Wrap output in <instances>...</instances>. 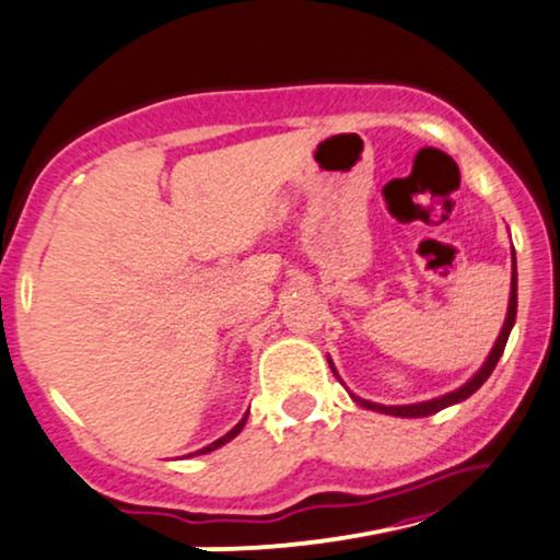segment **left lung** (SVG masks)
I'll return each instance as SVG.
<instances>
[{
	"instance_id": "left-lung-1",
	"label": "left lung",
	"mask_w": 560,
	"mask_h": 560,
	"mask_svg": "<svg viewBox=\"0 0 560 560\" xmlns=\"http://www.w3.org/2000/svg\"><path fill=\"white\" fill-rule=\"evenodd\" d=\"M514 320H516V255H514V273H511V294H509V313H506V320H503L501 334H498L493 352L488 354V360H485V365H482L480 370H477L472 378L464 383L462 388L451 390V394H446V396H438V399L420 401V404H401V407H386V404H373V401H368V399H360V396H354V394H352V399H354L357 404H360V407L375 409V412L394 415V417H428V415H435V412H441V409L451 407V404H459V401H464V399H469V396H472L475 390L480 388L482 383L490 378V373H493V370H495L498 360H501V354H503V349H506V341H509L511 328H514ZM328 365H331V370L336 373V368H334L331 360H328Z\"/></svg>"
}]
</instances>
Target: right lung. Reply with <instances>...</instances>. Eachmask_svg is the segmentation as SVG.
<instances>
[{"label":"right lung","mask_w":560,"mask_h":560,"mask_svg":"<svg viewBox=\"0 0 560 560\" xmlns=\"http://www.w3.org/2000/svg\"><path fill=\"white\" fill-rule=\"evenodd\" d=\"M245 422H247V415H245V417H242V420L237 422V425H234L232 430H229V433H226V435H221V438H219V441H213V443H211V446H206V448L195 451V454H208V451H215V448H219V446H224V443H229V441H232V438H234V435H240V430H242V428H245Z\"/></svg>","instance_id":"1"}]
</instances>
